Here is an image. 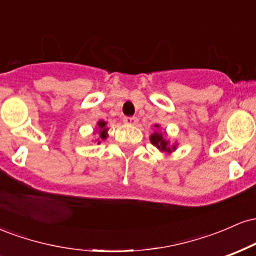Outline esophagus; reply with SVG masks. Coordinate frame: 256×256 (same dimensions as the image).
Segmentation results:
<instances>
[{
    "label": "esophagus",
    "mask_w": 256,
    "mask_h": 256,
    "mask_svg": "<svg viewBox=\"0 0 256 256\" xmlns=\"http://www.w3.org/2000/svg\"><path fill=\"white\" fill-rule=\"evenodd\" d=\"M124 122L126 124H130V125H136L138 122V118L137 116H125Z\"/></svg>",
    "instance_id": "1"
}]
</instances>
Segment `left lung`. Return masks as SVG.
I'll list each match as a JSON object with an SVG mask.
<instances>
[{
    "label": "left lung",
    "mask_w": 256,
    "mask_h": 256,
    "mask_svg": "<svg viewBox=\"0 0 256 256\" xmlns=\"http://www.w3.org/2000/svg\"><path fill=\"white\" fill-rule=\"evenodd\" d=\"M155 128H158L160 126L158 124H155ZM150 142L154 146H156L160 152H171L172 150H176V146H170V142L164 137V134L161 132L155 131L154 134H150Z\"/></svg>",
    "instance_id": "left-lung-1"
}]
</instances>
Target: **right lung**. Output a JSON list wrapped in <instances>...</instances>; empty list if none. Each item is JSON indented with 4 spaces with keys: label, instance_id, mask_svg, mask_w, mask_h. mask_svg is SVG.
<instances>
[{
    "label": "right lung",
    "instance_id": "right-lung-1",
    "mask_svg": "<svg viewBox=\"0 0 256 256\" xmlns=\"http://www.w3.org/2000/svg\"><path fill=\"white\" fill-rule=\"evenodd\" d=\"M106 125H107V122H104V120H100L98 122V134H100V138H101L102 140H106L107 138V131L108 128H106ZM98 143H101V140H98Z\"/></svg>",
    "mask_w": 256,
    "mask_h": 256
}]
</instances>
